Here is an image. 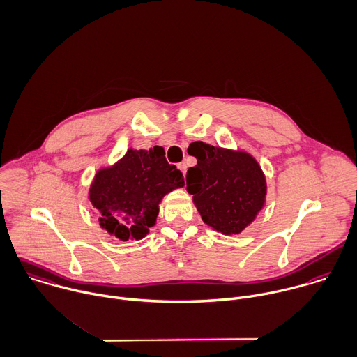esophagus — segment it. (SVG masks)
<instances>
[{"instance_id": "1", "label": "esophagus", "mask_w": 357, "mask_h": 357, "mask_svg": "<svg viewBox=\"0 0 357 357\" xmlns=\"http://www.w3.org/2000/svg\"><path fill=\"white\" fill-rule=\"evenodd\" d=\"M177 167L183 172V174H184V177H185V173H187V165H185L184 162H181V163H178V165H177Z\"/></svg>"}]
</instances>
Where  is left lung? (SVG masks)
Returning <instances> with one entry per match:
<instances>
[{"mask_svg":"<svg viewBox=\"0 0 357 357\" xmlns=\"http://www.w3.org/2000/svg\"><path fill=\"white\" fill-rule=\"evenodd\" d=\"M198 163L187 172V191L204 223L216 231L239 234L264 205L266 180L257 162L199 141L192 153Z\"/></svg>","mask_w":357,"mask_h":357,"instance_id":"1","label":"left lung"}]
</instances>
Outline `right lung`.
Returning <instances> with one entry per match:
<instances>
[{
	"label": "right lung",
	"mask_w": 357,
	"mask_h": 357,
	"mask_svg": "<svg viewBox=\"0 0 357 357\" xmlns=\"http://www.w3.org/2000/svg\"><path fill=\"white\" fill-rule=\"evenodd\" d=\"M183 185V173L167 163L162 146L128 149L115 166L97 173L90 201L109 234L141 239L155 226L162 198Z\"/></svg>",
	"instance_id": "1"
}]
</instances>
